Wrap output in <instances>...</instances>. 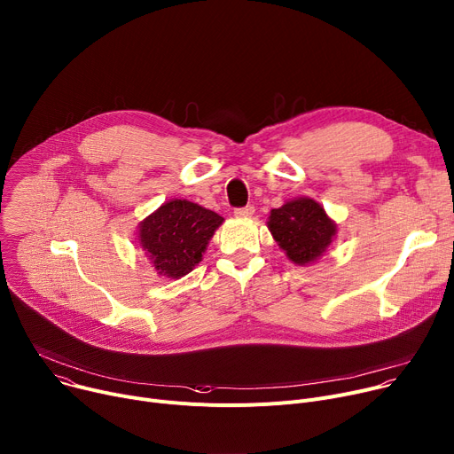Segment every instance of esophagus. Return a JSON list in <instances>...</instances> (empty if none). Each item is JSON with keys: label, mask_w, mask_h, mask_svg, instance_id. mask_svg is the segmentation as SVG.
I'll list each match as a JSON object with an SVG mask.
<instances>
[{"label": "esophagus", "mask_w": 454, "mask_h": 454, "mask_svg": "<svg viewBox=\"0 0 454 454\" xmlns=\"http://www.w3.org/2000/svg\"><path fill=\"white\" fill-rule=\"evenodd\" d=\"M253 215H254V207L253 205L234 208V216H238V218H251Z\"/></svg>", "instance_id": "1"}]
</instances>
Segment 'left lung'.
I'll return each instance as SVG.
<instances>
[{
  "mask_svg": "<svg viewBox=\"0 0 454 454\" xmlns=\"http://www.w3.org/2000/svg\"><path fill=\"white\" fill-rule=\"evenodd\" d=\"M267 227L280 249L296 265L317 262L336 236V223L310 198H296L272 208Z\"/></svg>",
  "mask_w": 454,
  "mask_h": 454,
  "instance_id": "left-lung-1",
  "label": "left lung"
}]
</instances>
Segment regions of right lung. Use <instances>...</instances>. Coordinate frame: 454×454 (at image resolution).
<instances>
[{
  "mask_svg": "<svg viewBox=\"0 0 454 454\" xmlns=\"http://www.w3.org/2000/svg\"><path fill=\"white\" fill-rule=\"evenodd\" d=\"M222 222L220 215L198 203L172 200L139 222V247L158 274L178 280L201 262L208 239Z\"/></svg>",
  "mask_w": 454,
  "mask_h": 454,
  "instance_id": "add662e5",
  "label": "right lung"
}]
</instances>
